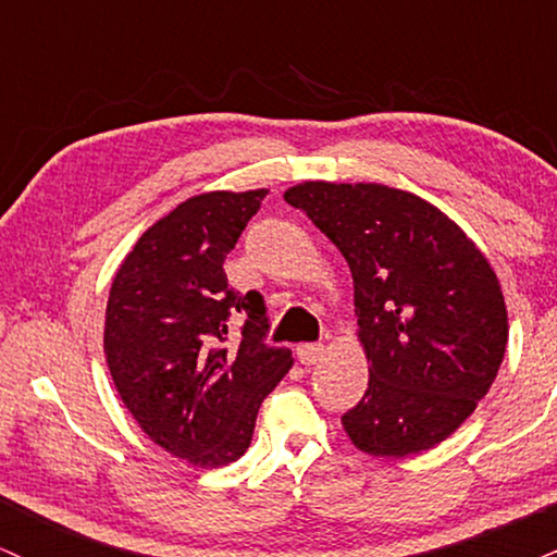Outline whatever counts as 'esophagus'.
Returning <instances> with one entry per match:
<instances>
[{
	"label": "esophagus",
	"mask_w": 557,
	"mask_h": 557,
	"mask_svg": "<svg viewBox=\"0 0 557 557\" xmlns=\"http://www.w3.org/2000/svg\"><path fill=\"white\" fill-rule=\"evenodd\" d=\"M325 349L323 344H299L297 346V359L302 364H318L320 359H323Z\"/></svg>",
	"instance_id": "obj_1"
}]
</instances>
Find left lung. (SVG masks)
<instances>
[{
  "label": "left lung",
  "instance_id": "obj_1",
  "mask_svg": "<svg viewBox=\"0 0 557 557\" xmlns=\"http://www.w3.org/2000/svg\"><path fill=\"white\" fill-rule=\"evenodd\" d=\"M284 200L338 247L355 278L370 381L342 417L349 441L394 459L446 441L506 355L508 312L485 255L433 202L396 187L302 182Z\"/></svg>",
  "mask_w": 557,
  "mask_h": 557
}]
</instances>
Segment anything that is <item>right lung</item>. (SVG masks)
Wrapping results in <instances>:
<instances>
[{
  "mask_svg": "<svg viewBox=\"0 0 557 557\" xmlns=\"http://www.w3.org/2000/svg\"><path fill=\"white\" fill-rule=\"evenodd\" d=\"M268 189L195 195L156 221L111 281L103 355L124 407L156 446L200 469L245 454L263 398L292 368L268 346L265 302L224 273ZM245 314L227 344V318Z\"/></svg>",
  "mask_w": 557,
  "mask_h": 557,
  "instance_id": "obj_1",
  "label": "right lung"
}]
</instances>
